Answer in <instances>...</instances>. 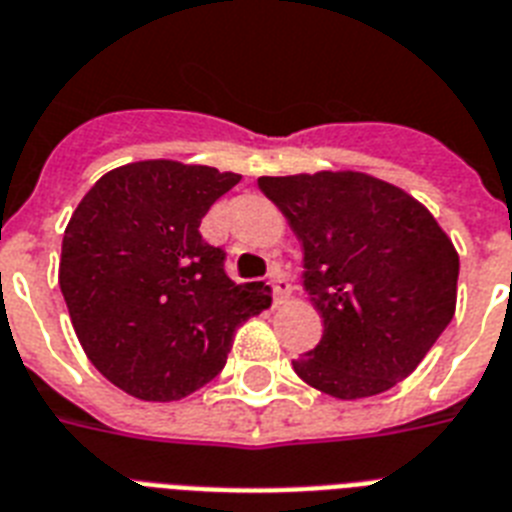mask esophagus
Instances as JSON below:
<instances>
[{
    "mask_svg": "<svg viewBox=\"0 0 512 512\" xmlns=\"http://www.w3.org/2000/svg\"><path fill=\"white\" fill-rule=\"evenodd\" d=\"M270 286H273L276 305H281V302H284V299H289V294H292V284L286 281V276L278 268L270 270Z\"/></svg>",
    "mask_w": 512,
    "mask_h": 512,
    "instance_id": "34e87169",
    "label": "esophagus"
}]
</instances>
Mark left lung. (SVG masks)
<instances>
[{
	"label": "left lung",
	"mask_w": 512,
	"mask_h": 512,
	"mask_svg": "<svg viewBox=\"0 0 512 512\" xmlns=\"http://www.w3.org/2000/svg\"><path fill=\"white\" fill-rule=\"evenodd\" d=\"M257 186L302 244V286L323 318L318 347L294 360L297 376L336 400L397 386L455 315L450 236L400 186L357 170L263 176Z\"/></svg>",
	"instance_id": "obj_1"
}]
</instances>
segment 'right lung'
<instances>
[{"mask_svg": "<svg viewBox=\"0 0 512 512\" xmlns=\"http://www.w3.org/2000/svg\"><path fill=\"white\" fill-rule=\"evenodd\" d=\"M242 181L210 165L139 160L99 178L62 236L60 289L78 342L136 400L173 402L213 381L236 328L268 307L234 284L199 223Z\"/></svg>", "mask_w": 512, "mask_h": 512, "instance_id": "obj_1", "label": "right lung"}]
</instances>
